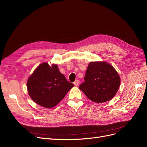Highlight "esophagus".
<instances>
[{
    "label": "esophagus",
    "instance_id": "34e87169",
    "mask_svg": "<svg viewBox=\"0 0 147 147\" xmlns=\"http://www.w3.org/2000/svg\"><path fill=\"white\" fill-rule=\"evenodd\" d=\"M79 83H80V81H79V80H78L74 82V86H78Z\"/></svg>",
    "mask_w": 147,
    "mask_h": 147
}]
</instances>
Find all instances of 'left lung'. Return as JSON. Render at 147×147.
<instances>
[{
    "label": "left lung",
    "mask_w": 147,
    "mask_h": 147,
    "mask_svg": "<svg viewBox=\"0 0 147 147\" xmlns=\"http://www.w3.org/2000/svg\"><path fill=\"white\" fill-rule=\"evenodd\" d=\"M120 78L106 62H91L86 71L84 82L80 88L93 102L102 103L112 99L117 92Z\"/></svg>",
    "instance_id": "left-lung-1"
}]
</instances>
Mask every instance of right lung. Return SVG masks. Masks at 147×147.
Wrapping results in <instances>:
<instances>
[{"label": "right lung", "mask_w": 147, "mask_h": 147, "mask_svg": "<svg viewBox=\"0 0 147 147\" xmlns=\"http://www.w3.org/2000/svg\"><path fill=\"white\" fill-rule=\"evenodd\" d=\"M74 86L59 72L56 65L43 63L29 77L27 89L32 100L41 106L51 108L56 106Z\"/></svg>", "instance_id": "add662e5"}]
</instances>
